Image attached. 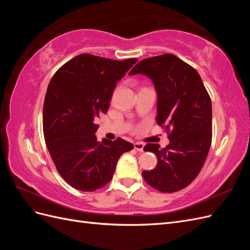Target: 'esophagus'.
<instances>
[{
	"mask_svg": "<svg viewBox=\"0 0 250 250\" xmlns=\"http://www.w3.org/2000/svg\"><path fill=\"white\" fill-rule=\"evenodd\" d=\"M144 147H145V145H144V144H142V143H135L134 144V149L137 151H140V152H143Z\"/></svg>",
	"mask_w": 250,
	"mask_h": 250,
	"instance_id": "34e87169",
	"label": "esophagus"
}]
</instances>
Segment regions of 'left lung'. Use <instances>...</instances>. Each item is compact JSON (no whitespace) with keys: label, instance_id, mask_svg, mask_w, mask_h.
I'll list each match as a JSON object with an SVG mask.
<instances>
[{"label":"left lung","instance_id":"8db88e82","mask_svg":"<svg viewBox=\"0 0 250 250\" xmlns=\"http://www.w3.org/2000/svg\"><path fill=\"white\" fill-rule=\"evenodd\" d=\"M152 80L157 93L156 122L170 140L161 149L147 144L155 153L156 167L143 171L146 183L157 191L183 190L197 177L211 143V101L201 77L193 66L173 54L146 58L129 72Z\"/></svg>","mask_w":250,"mask_h":250}]
</instances>
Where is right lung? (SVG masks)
<instances>
[{"instance_id":"add662e5","label":"right lung","mask_w":250,"mask_h":250,"mask_svg":"<svg viewBox=\"0 0 250 250\" xmlns=\"http://www.w3.org/2000/svg\"><path fill=\"white\" fill-rule=\"evenodd\" d=\"M137 62L80 54L49 83L42 110L44 140L58 173L79 191L106 186L120 156L133 149L122 139L98 142L95 133L96 121L107 112L117 82Z\"/></svg>"}]
</instances>
